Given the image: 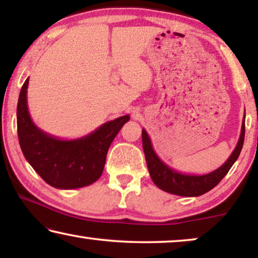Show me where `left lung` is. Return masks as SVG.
<instances>
[{
	"label": "left lung",
	"mask_w": 258,
	"mask_h": 258,
	"mask_svg": "<svg viewBox=\"0 0 258 258\" xmlns=\"http://www.w3.org/2000/svg\"><path fill=\"white\" fill-rule=\"evenodd\" d=\"M244 134L245 124L244 119H243L241 136H239L238 143L227 162L222 167L214 170L213 172H210V174L197 176L181 174V172L175 171L174 169L169 168L167 164H164L158 158L157 155L155 154L153 146H151V141L149 136H148L147 132L142 129L143 150L144 155H146L148 170H149L151 179H153L158 188L169 194L185 197L203 195V194H206L209 190L215 188L222 181V178L228 174V171L230 170L232 164L235 163L239 156V154H241L243 142H244Z\"/></svg>",
	"instance_id": "8db88e82"
}]
</instances>
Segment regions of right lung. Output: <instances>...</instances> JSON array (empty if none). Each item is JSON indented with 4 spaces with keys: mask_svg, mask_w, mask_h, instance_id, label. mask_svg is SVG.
<instances>
[{
    "mask_svg": "<svg viewBox=\"0 0 258 258\" xmlns=\"http://www.w3.org/2000/svg\"><path fill=\"white\" fill-rule=\"evenodd\" d=\"M28 83L29 79L22 86L17 103V134L26 160L54 188L76 189L96 182L103 172L109 147L129 121V115L104 123L81 139H56L31 121L27 105Z\"/></svg>",
    "mask_w": 258,
    "mask_h": 258,
    "instance_id": "obj_1",
    "label": "right lung"
}]
</instances>
